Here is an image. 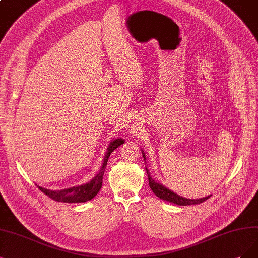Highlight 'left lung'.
<instances>
[{
    "instance_id": "left-lung-1",
    "label": "left lung",
    "mask_w": 258,
    "mask_h": 258,
    "mask_svg": "<svg viewBox=\"0 0 258 258\" xmlns=\"http://www.w3.org/2000/svg\"><path fill=\"white\" fill-rule=\"evenodd\" d=\"M142 154H144L142 156H144L145 161H146V156H145L144 151H142ZM146 170H147V174L149 177V185H150V188L152 189V191H153L159 199H163V200H165V201L174 203L176 205L186 206V205H194V204L203 203L209 197H211V196H208V197L201 198V199H187V198L180 197V196L174 194L173 191H171V190H169L168 188H166L161 184L156 183L155 180L151 177L148 168H146Z\"/></svg>"
}]
</instances>
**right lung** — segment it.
<instances>
[{"label":"right lung","mask_w":258,"mask_h":258,"mask_svg":"<svg viewBox=\"0 0 258 258\" xmlns=\"http://www.w3.org/2000/svg\"><path fill=\"white\" fill-rule=\"evenodd\" d=\"M123 144H124V140L121 138L113 139L110 142L108 148H107L106 154H105L101 170L99 171V173L90 180L89 183H86L81 186H74L71 188L61 189V190H50L46 188H42L40 186H38V188H39L45 196H47L57 202L83 203V202L89 201V200L93 199L100 191V189L102 187V183H103V175L105 172V169H106L107 161H108L110 154L112 153V151L116 150L118 147H120Z\"/></svg>","instance_id":"right-lung-1"}]
</instances>
